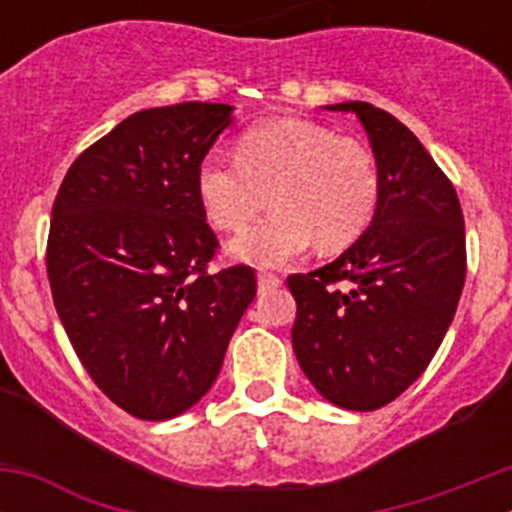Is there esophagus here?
<instances>
[{
    "mask_svg": "<svg viewBox=\"0 0 512 512\" xmlns=\"http://www.w3.org/2000/svg\"><path fill=\"white\" fill-rule=\"evenodd\" d=\"M282 287V279L277 274H259V289L261 292H269V289Z\"/></svg>",
    "mask_w": 512,
    "mask_h": 512,
    "instance_id": "34e87169",
    "label": "esophagus"
}]
</instances>
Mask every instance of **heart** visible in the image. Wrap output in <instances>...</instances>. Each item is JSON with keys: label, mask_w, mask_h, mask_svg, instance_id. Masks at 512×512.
Masks as SVG:
<instances>
[{"label": "heart", "mask_w": 512, "mask_h": 512, "mask_svg": "<svg viewBox=\"0 0 512 512\" xmlns=\"http://www.w3.org/2000/svg\"><path fill=\"white\" fill-rule=\"evenodd\" d=\"M235 156H207L197 169V194L210 223L228 233L248 228L266 197L274 205L264 223L230 243L238 261L282 266L312 243L320 253H341L379 210L377 158L328 125L295 117L261 122L241 135Z\"/></svg>", "instance_id": "heart-1"}]
</instances>
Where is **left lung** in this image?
I'll list each match as a JSON object with an SVG mask.
<instances>
[{
  "label": "left lung",
  "mask_w": 512,
  "mask_h": 512,
  "mask_svg": "<svg viewBox=\"0 0 512 512\" xmlns=\"http://www.w3.org/2000/svg\"><path fill=\"white\" fill-rule=\"evenodd\" d=\"M354 112L382 176L372 225L336 261L287 279L292 348L312 387L346 410H379L425 372L467 277L459 197L423 143L369 102Z\"/></svg>",
  "instance_id": "left-lung-1"
}]
</instances>
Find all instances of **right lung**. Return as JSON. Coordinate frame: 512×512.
Masks as SVG:
<instances>
[{"mask_svg": "<svg viewBox=\"0 0 512 512\" xmlns=\"http://www.w3.org/2000/svg\"><path fill=\"white\" fill-rule=\"evenodd\" d=\"M230 104L125 117L63 176L48 235L53 302L99 390L140 420L200 402L256 297L248 266L207 274L217 248L197 169Z\"/></svg>", "mask_w": 512, "mask_h": 512, "instance_id": "right-lung-1", "label": "right lung"}]
</instances>
